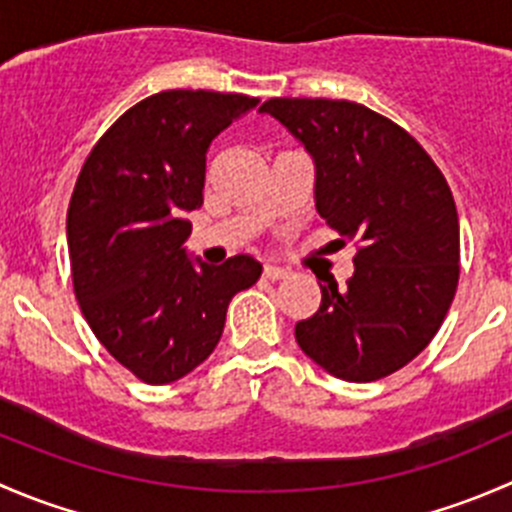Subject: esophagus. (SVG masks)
Listing matches in <instances>:
<instances>
[{"label": "esophagus", "instance_id": "1", "mask_svg": "<svg viewBox=\"0 0 512 512\" xmlns=\"http://www.w3.org/2000/svg\"><path fill=\"white\" fill-rule=\"evenodd\" d=\"M262 277H265V280H272V282H277V280H285V277H289V272L285 270V267H277V265H265V267H262Z\"/></svg>", "mask_w": 512, "mask_h": 512}]
</instances>
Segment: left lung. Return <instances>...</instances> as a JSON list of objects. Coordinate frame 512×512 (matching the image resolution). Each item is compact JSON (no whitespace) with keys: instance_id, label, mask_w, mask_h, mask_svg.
<instances>
[{"instance_id":"1","label":"left lung","mask_w":512,"mask_h":512,"mask_svg":"<svg viewBox=\"0 0 512 512\" xmlns=\"http://www.w3.org/2000/svg\"><path fill=\"white\" fill-rule=\"evenodd\" d=\"M312 153L317 213L354 242L347 287L294 327L302 352L344 381L394 374L428 347L461 275L453 193L421 143L344 98H270L260 106Z\"/></svg>"}]
</instances>
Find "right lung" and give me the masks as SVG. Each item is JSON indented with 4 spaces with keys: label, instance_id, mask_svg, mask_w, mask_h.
I'll list each match as a JSON object with an SVG mask.
<instances>
[{
    "label": "right lung",
    "instance_id": "1",
    "mask_svg": "<svg viewBox=\"0 0 512 512\" xmlns=\"http://www.w3.org/2000/svg\"><path fill=\"white\" fill-rule=\"evenodd\" d=\"M255 106L245 94L160 91L128 108L81 165L66 215L74 294L98 342L146 384L203 364L230 299L262 272L250 255L193 267L183 250L208 146Z\"/></svg>",
    "mask_w": 512,
    "mask_h": 512
}]
</instances>
